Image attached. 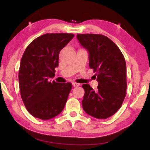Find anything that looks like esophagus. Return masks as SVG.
Segmentation results:
<instances>
[{
	"label": "esophagus",
	"instance_id": "obj_1",
	"mask_svg": "<svg viewBox=\"0 0 150 150\" xmlns=\"http://www.w3.org/2000/svg\"><path fill=\"white\" fill-rule=\"evenodd\" d=\"M72 85L74 87H79V86H80V84L79 83H72Z\"/></svg>",
	"mask_w": 150,
	"mask_h": 150
}]
</instances>
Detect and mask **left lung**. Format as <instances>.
Listing matches in <instances>:
<instances>
[{
    "mask_svg": "<svg viewBox=\"0 0 150 150\" xmlns=\"http://www.w3.org/2000/svg\"><path fill=\"white\" fill-rule=\"evenodd\" d=\"M82 46L89 53V67L96 72L98 82L95 91L88 84L83 85L85 95L83 108L88 115L106 119L120 109L126 97V64L117 46L100 34H78Z\"/></svg>",
    "mask_w": 150,
    "mask_h": 150,
    "instance_id": "1",
    "label": "left lung"
}]
</instances>
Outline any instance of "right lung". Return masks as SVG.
I'll return each mask as SVG.
<instances>
[{
    "label": "right lung",
    "instance_id": "right-lung-1",
    "mask_svg": "<svg viewBox=\"0 0 150 150\" xmlns=\"http://www.w3.org/2000/svg\"><path fill=\"white\" fill-rule=\"evenodd\" d=\"M74 35L46 33L27 46L20 61V95L30 115L43 120L58 115L64 108L71 84L48 81L59 66V52Z\"/></svg>",
    "mask_w": 150,
    "mask_h": 150
}]
</instances>
